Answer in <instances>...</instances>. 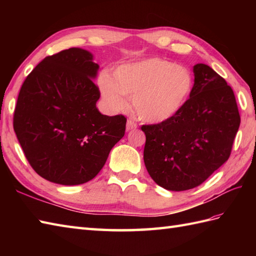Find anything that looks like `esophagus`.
Masks as SVG:
<instances>
[{
    "label": "esophagus",
    "instance_id": "esophagus-1",
    "mask_svg": "<svg viewBox=\"0 0 256 256\" xmlns=\"http://www.w3.org/2000/svg\"><path fill=\"white\" fill-rule=\"evenodd\" d=\"M138 128V125H136V123H135L133 120H128V122H126V131H132V130H135Z\"/></svg>",
    "mask_w": 256,
    "mask_h": 256
}]
</instances>
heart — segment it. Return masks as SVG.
<instances>
[{
	"instance_id": "1",
	"label": "heart",
	"mask_w": 256,
	"mask_h": 256,
	"mask_svg": "<svg viewBox=\"0 0 256 256\" xmlns=\"http://www.w3.org/2000/svg\"><path fill=\"white\" fill-rule=\"evenodd\" d=\"M192 76L184 67L160 58L123 64L99 81L101 94L113 111L126 108L132 99L138 116L148 123H162L175 116L192 89Z\"/></svg>"
}]
</instances>
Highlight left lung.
I'll return each mask as SVG.
<instances>
[{"instance_id":"left-lung-1","label":"left lung","mask_w":256,"mask_h":256,"mask_svg":"<svg viewBox=\"0 0 256 256\" xmlns=\"http://www.w3.org/2000/svg\"><path fill=\"white\" fill-rule=\"evenodd\" d=\"M189 99L175 116L142 125L144 162L158 186L182 192L199 186L229 160L241 118L234 94L208 64L194 66Z\"/></svg>"}]
</instances>
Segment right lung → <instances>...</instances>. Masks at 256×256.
Instances as JSON below:
<instances>
[{
  "mask_svg": "<svg viewBox=\"0 0 256 256\" xmlns=\"http://www.w3.org/2000/svg\"><path fill=\"white\" fill-rule=\"evenodd\" d=\"M98 69L91 52L69 48L42 59L22 84L14 131L32 170L52 182L94 179L124 136L126 118L96 108Z\"/></svg>",
  "mask_w": 256,
  "mask_h": 256,
  "instance_id": "right-lung-1",
  "label": "right lung"
}]
</instances>
